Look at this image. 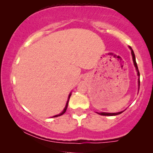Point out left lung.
I'll use <instances>...</instances> for the list:
<instances>
[{
    "label": "left lung",
    "instance_id": "obj_1",
    "mask_svg": "<svg viewBox=\"0 0 153 153\" xmlns=\"http://www.w3.org/2000/svg\"><path fill=\"white\" fill-rule=\"evenodd\" d=\"M130 49L131 50V55H132V59H133V62H134V66L136 69H137V74H138V76H140V74H139V69H138V66H137V62H136V58H135V55H134V53L133 50L131 49V47ZM139 85H140V79H139ZM123 111H121V112H118V113H104V112H102V113H98V114L102 115V116H116V115H118V114H122Z\"/></svg>",
    "mask_w": 153,
    "mask_h": 153
}]
</instances>
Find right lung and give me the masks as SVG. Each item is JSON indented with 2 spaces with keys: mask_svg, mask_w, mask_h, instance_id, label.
Wrapping results in <instances>:
<instances>
[{
  "mask_svg": "<svg viewBox=\"0 0 153 153\" xmlns=\"http://www.w3.org/2000/svg\"><path fill=\"white\" fill-rule=\"evenodd\" d=\"M70 96H71V94H70V95H69V97H68V102H67V103H66V106H65V108H64L63 111H62V112L61 114H58V115H56V116H53V118H55V117H58V116H61V115H62V114H65V113L66 110H67V108H68V105L69 100H70Z\"/></svg>",
  "mask_w": 153,
  "mask_h": 153,
  "instance_id": "add662e5",
  "label": "right lung"
}]
</instances>
